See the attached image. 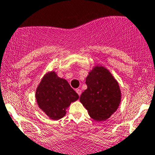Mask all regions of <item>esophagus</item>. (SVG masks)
Here are the masks:
<instances>
[{"mask_svg": "<svg viewBox=\"0 0 155 155\" xmlns=\"http://www.w3.org/2000/svg\"><path fill=\"white\" fill-rule=\"evenodd\" d=\"M76 93H78V95H79V96H80L81 94V90L80 89H76Z\"/></svg>", "mask_w": 155, "mask_h": 155, "instance_id": "1", "label": "esophagus"}]
</instances>
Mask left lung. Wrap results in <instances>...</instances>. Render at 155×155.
<instances>
[{
	"instance_id": "1",
	"label": "left lung",
	"mask_w": 155,
	"mask_h": 155,
	"mask_svg": "<svg viewBox=\"0 0 155 155\" xmlns=\"http://www.w3.org/2000/svg\"><path fill=\"white\" fill-rule=\"evenodd\" d=\"M85 83L87 88L81 93V103L94 120L108 119L118 108L121 99L118 81L104 67L96 66L90 71Z\"/></svg>"
}]
</instances>
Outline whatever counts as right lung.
Returning <instances> with one entry per match:
<instances>
[{"label":"right lung","instance_id":"add662e5","mask_svg":"<svg viewBox=\"0 0 155 155\" xmlns=\"http://www.w3.org/2000/svg\"><path fill=\"white\" fill-rule=\"evenodd\" d=\"M79 97L68 82L58 77L54 71L43 76L36 90L39 107L53 120L64 117L71 103L76 101Z\"/></svg>","mask_w":155,"mask_h":155}]
</instances>
